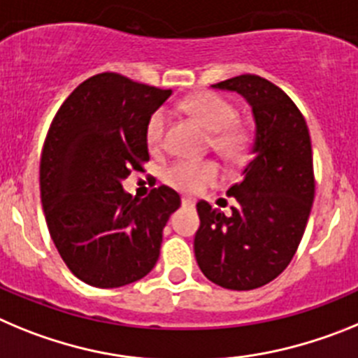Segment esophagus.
<instances>
[{
	"label": "esophagus",
	"mask_w": 358,
	"mask_h": 358,
	"mask_svg": "<svg viewBox=\"0 0 358 358\" xmlns=\"http://www.w3.org/2000/svg\"><path fill=\"white\" fill-rule=\"evenodd\" d=\"M182 205L185 208H194L196 199L194 198H189V196H183V198H182Z\"/></svg>",
	"instance_id": "esophagus-1"
}]
</instances>
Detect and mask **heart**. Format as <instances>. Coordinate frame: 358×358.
I'll return each mask as SVG.
<instances>
[{
	"mask_svg": "<svg viewBox=\"0 0 358 358\" xmlns=\"http://www.w3.org/2000/svg\"><path fill=\"white\" fill-rule=\"evenodd\" d=\"M182 110L192 117L203 130L212 134L210 144L217 153L228 160L241 159L250 144L246 128L234 123L237 110L231 103L210 92H199L182 101ZM166 112L151 114L146 124V143L151 150L162 146L166 130ZM221 178L217 164L212 160H180L164 171V182L183 192H199L214 185Z\"/></svg>",
	"mask_w": 358,
	"mask_h": 358,
	"instance_id": "b5f03b06",
	"label": "heart"
}]
</instances>
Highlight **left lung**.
Segmentation results:
<instances>
[{"mask_svg":"<svg viewBox=\"0 0 358 358\" xmlns=\"http://www.w3.org/2000/svg\"><path fill=\"white\" fill-rule=\"evenodd\" d=\"M212 89L246 99L255 139L243 178L228 189L237 199L231 214L224 215L207 201L196 205L194 255L215 285L251 291L289 266L303 237L315 187L310 135L292 99L266 78L241 75Z\"/></svg>","mask_w":358,"mask_h":358,"instance_id":"8db88e82","label":"left lung"}]
</instances>
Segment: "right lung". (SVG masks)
I'll use <instances>...</instances> for the list:
<instances>
[{"label":"right lung","mask_w":358,"mask_h":358,"mask_svg":"<svg viewBox=\"0 0 358 358\" xmlns=\"http://www.w3.org/2000/svg\"><path fill=\"white\" fill-rule=\"evenodd\" d=\"M173 91L115 73L80 83L62 103L41 157L48 230L71 273L92 287H123L146 276L180 196L160 185L131 198L123 180L150 160L146 124Z\"/></svg>","instance_id":"add662e5"}]
</instances>
